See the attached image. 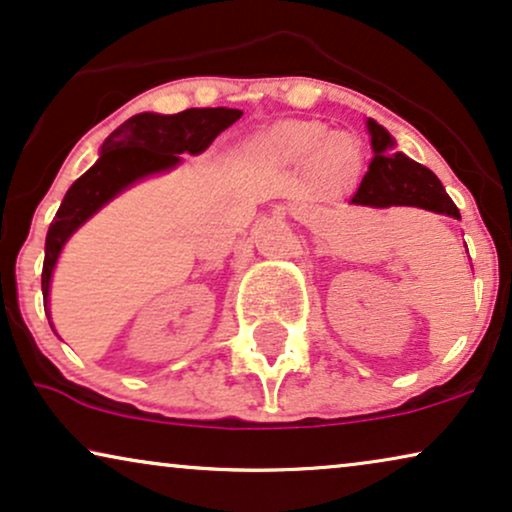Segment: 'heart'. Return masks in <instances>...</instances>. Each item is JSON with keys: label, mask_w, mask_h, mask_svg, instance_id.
<instances>
[{"label": "heart", "mask_w": 512, "mask_h": 512, "mask_svg": "<svg viewBox=\"0 0 512 512\" xmlns=\"http://www.w3.org/2000/svg\"><path fill=\"white\" fill-rule=\"evenodd\" d=\"M317 121L284 123L261 139V151L279 163H303L310 158L312 172H340L338 177L354 174L361 167L363 146L352 132H329Z\"/></svg>", "instance_id": "obj_1"}]
</instances>
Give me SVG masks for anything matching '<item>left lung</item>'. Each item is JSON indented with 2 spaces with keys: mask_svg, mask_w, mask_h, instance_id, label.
<instances>
[{
  "mask_svg": "<svg viewBox=\"0 0 512 512\" xmlns=\"http://www.w3.org/2000/svg\"><path fill=\"white\" fill-rule=\"evenodd\" d=\"M373 160L352 195V205L363 207H419L461 219L459 209L445 193L440 179L429 167L415 163L394 149V139L380 123L368 121ZM468 251V249H466Z\"/></svg>",
  "mask_w": 512,
  "mask_h": 512,
  "instance_id": "left-lung-1",
  "label": "left lung"
}]
</instances>
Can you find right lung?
<instances>
[{"label": "right lung", "instance_id": "add662e5", "mask_svg": "<svg viewBox=\"0 0 512 512\" xmlns=\"http://www.w3.org/2000/svg\"><path fill=\"white\" fill-rule=\"evenodd\" d=\"M242 116L240 109H186L172 116L137 114L104 139L100 160L69 188L46 235L41 291L48 307V284L67 237L104 202L146 174L170 170L179 153H200ZM51 321V319H48Z\"/></svg>", "mask_w": 512, "mask_h": 512}]
</instances>
